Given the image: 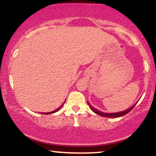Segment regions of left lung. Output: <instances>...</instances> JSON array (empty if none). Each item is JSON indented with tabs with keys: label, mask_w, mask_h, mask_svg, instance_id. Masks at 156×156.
Wrapping results in <instances>:
<instances>
[{
	"label": "left lung",
	"mask_w": 156,
	"mask_h": 156,
	"mask_svg": "<svg viewBox=\"0 0 156 156\" xmlns=\"http://www.w3.org/2000/svg\"><path fill=\"white\" fill-rule=\"evenodd\" d=\"M87 103H88L89 108H91V110L92 111V112H94L95 114H99L100 116H101V117H111V118H115V117H122V116L125 115V114H127L128 113H129L130 111L132 110L134 108V106H135L136 104H134L133 106L130 107V108L127 109V110L125 111H123V112H117V113H103L102 112H100V111H98V109L94 108V107H92V105L89 104V103L87 102Z\"/></svg>",
	"instance_id": "1"
}]
</instances>
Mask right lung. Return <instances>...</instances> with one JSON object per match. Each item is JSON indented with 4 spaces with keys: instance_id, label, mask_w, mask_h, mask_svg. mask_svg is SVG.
I'll return each mask as SVG.
<instances>
[{
    "instance_id": "right-lung-1",
    "label": "right lung",
    "mask_w": 156,
    "mask_h": 156,
    "mask_svg": "<svg viewBox=\"0 0 156 156\" xmlns=\"http://www.w3.org/2000/svg\"><path fill=\"white\" fill-rule=\"evenodd\" d=\"M65 102V101H64ZM64 103L63 104H62V105H61V106L59 107V108H58L57 109H55V110H54V111H53V112H48V113H44V112H42V114H53V113H55V112H58V111H59L60 110V108H62V105H64Z\"/></svg>"
}]
</instances>
